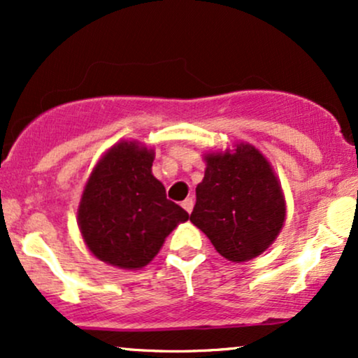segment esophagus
I'll return each mask as SVG.
<instances>
[{"label": "esophagus", "instance_id": "esophagus-1", "mask_svg": "<svg viewBox=\"0 0 358 358\" xmlns=\"http://www.w3.org/2000/svg\"><path fill=\"white\" fill-rule=\"evenodd\" d=\"M182 207H183L185 210H187L188 213H190V212L193 210V199H192V196H190V199H185V200H183Z\"/></svg>", "mask_w": 358, "mask_h": 358}]
</instances>
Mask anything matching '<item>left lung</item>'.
Returning a JSON list of instances; mask_svg holds the SVG:
<instances>
[{"instance_id": "obj_1", "label": "left lung", "mask_w": 358, "mask_h": 358, "mask_svg": "<svg viewBox=\"0 0 358 358\" xmlns=\"http://www.w3.org/2000/svg\"><path fill=\"white\" fill-rule=\"evenodd\" d=\"M205 176L196 185L190 222L222 257L245 262L276 241L286 219V200L273 166L256 146L203 155Z\"/></svg>"}]
</instances>
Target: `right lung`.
Listing matches in <instances>:
<instances>
[{
    "label": "right lung",
    "mask_w": 358,
    "mask_h": 358,
    "mask_svg": "<svg viewBox=\"0 0 358 358\" xmlns=\"http://www.w3.org/2000/svg\"><path fill=\"white\" fill-rule=\"evenodd\" d=\"M155 150L139 141L110 146L90 171L77 225L94 257L119 269L145 268L178 224L188 220L155 178Z\"/></svg>",
    "instance_id": "obj_1"
}]
</instances>
